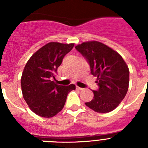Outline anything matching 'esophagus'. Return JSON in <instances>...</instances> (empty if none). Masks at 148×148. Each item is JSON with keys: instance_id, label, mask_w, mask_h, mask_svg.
<instances>
[{"instance_id": "1", "label": "esophagus", "mask_w": 148, "mask_h": 148, "mask_svg": "<svg viewBox=\"0 0 148 148\" xmlns=\"http://www.w3.org/2000/svg\"><path fill=\"white\" fill-rule=\"evenodd\" d=\"M76 89H77V90H84V88L79 87H78V86H76Z\"/></svg>"}]
</instances>
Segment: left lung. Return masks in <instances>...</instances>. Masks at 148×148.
Masks as SVG:
<instances>
[{
  "instance_id": "8db88e82",
  "label": "left lung",
  "mask_w": 148,
  "mask_h": 148,
  "mask_svg": "<svg viewBox=\"0 0 148 148\" xmlns=\"http://www.w3.org/2000/svg\"><path fill=\"white\" fill-rule=\"evenodd\" d=\"M75 48L88 62L91 74L97 77L99 89L92 90L93 99L86 105L101 113L116 109L125 97L129 86L130 72L122 57L95 40L84 42Z\"/></svg>"
}]
</instances>
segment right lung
<instances>
[{
    "mask_svg": "<svg viewBox=\"0 0 148 148\" xmlns=\"http://www.w3.org/2000/svg\"><path fill=\"white\" fill-rule=\"evenodd\" d=\"M74 44L50 42L34 53L22 73L21 90L24 100L31 110L44 118H51L63 109L68 93L75 85L56 84L51 81L57 74L63 58Z\"/></svg>",
    "mask_w": 148,
    "mask_h": 148,
    "instance_id": "obj_1",
    "label": "right lung"
}]
</instances>
